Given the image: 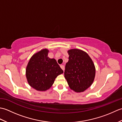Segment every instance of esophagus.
Masks as SVG:
<instances>
[{
	"label": "esophagus",
	"instance_id": "obj_1",
	"mask_svg": "<svg viewBox=\"0 0 122 122\" xmlns=\"http://www.w3.org/2000/svg\"><path fill=\"white\" fill-rule=\"evenodd\" d=\"M60 67H61V68L64 71V66H63V65H61L60 66Z\"/></svg>",
	"mask_w": 122,
	"mask_h": 122
}]
</instances>
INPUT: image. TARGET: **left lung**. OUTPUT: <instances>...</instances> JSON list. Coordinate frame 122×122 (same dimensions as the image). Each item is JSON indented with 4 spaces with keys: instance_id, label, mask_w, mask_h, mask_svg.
Segmentation results:
<instances>
[{
    "instance_id": "1",
    "label": "left lung",
    "mask_w": 122,
    "mask_h": 122,
    "mask_svg": "<svg viewBox=\"0 0 122 122\" xmlns=\"http://www.w3.org/2000/svg\"><path fill=\"white\" fill-rule=\"evenodd\" d=\"M64 77L70 89L76 92H83L92 85L95 76V68L92 59L85 52L73 49L68 51Z\"/></svg>"
}]
</instances>
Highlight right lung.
Returning a JSON list of instances; mask_svg holds the SVG:
<instances>
[{
    "label": "right lung",
    "mask_w": 122,
    "mask_h": 122,
    "mask_svg": "<svg viewBox=\"0 0 122 122\" xmlns=\"http://www.w3.org/2000/svg\"><path fill=\"white\" fill-rule=\"evenodd\" d=\"M49 50L42 49L32 56L26 68V77L30 86L39 91L48 90L59 75L63 73L54 59L48 56Z\"/></svg>",
    "instance_id": "right-lung-1"
}]
</instances>
